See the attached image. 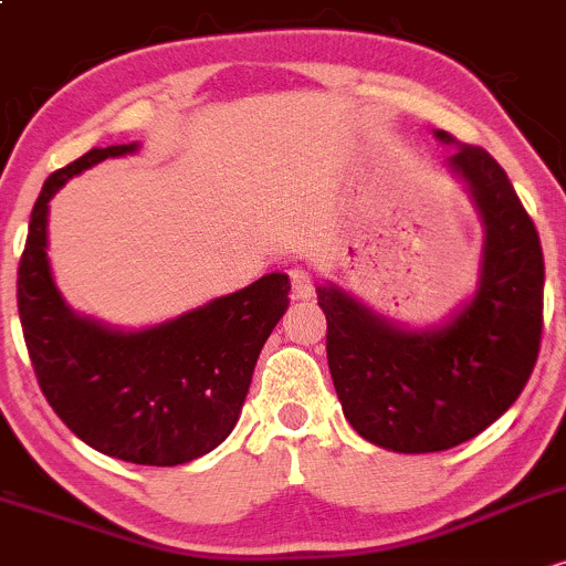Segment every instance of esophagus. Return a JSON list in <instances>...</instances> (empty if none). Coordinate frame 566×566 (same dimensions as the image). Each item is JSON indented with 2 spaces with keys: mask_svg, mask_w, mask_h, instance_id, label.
Wrapping results in <instances>:
<instances>
[{
  "mask_svg": "<svg viewBox=\"0 0 566 566\" xmlns=\"http://www.w3.org/2000/svg\"><path fill=\"white\" fill-rule=\"evenodd\" d=\"M291 291H294L296 300H310L313 296V275L304 266L291 270Z\"/></svg>",
  "mask_w": 566,
  "mask_h": 566,
  "instance_id": "esophagus-1",
  "label": "esophagus"
}]
</instances>
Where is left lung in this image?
I'll return each instance as SVG.
<instances>
[{
    "mask_svg": "<svg viewBox=\"0 0 566 566\" xmlns=\"http://www.w3.org/2000/svg\"><path fill=\"white\" fill-rule=\"evenodd\" d=\"M454 146L443 168L465 184L481 216L475 289L436 323L392 321L336 283L317 285L326 353L355 433L401 454L447 452L505 415L535 368L543 334V249L497 160Z\"/></svg>",
    "mask_w": 566,
    "mask_h": 566,
    "instance_id": "left-lung-1",
    "label": "left lung"
}]
</instances>
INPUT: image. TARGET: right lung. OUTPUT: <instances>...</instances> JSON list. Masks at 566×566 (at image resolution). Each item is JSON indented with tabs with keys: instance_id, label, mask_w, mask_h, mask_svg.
Returning <instances> with one entry per match:
<instances>
[{
	"instance_id": "right-lung-1",
	"label": "right lung",
	"mask_w": 566,
	"mask_h": 566,
	"mask_svg": "<svg viewBox=\"0 0 566 566\" xmlns=\"http://www.w3.org/2000/svg\"><path fill=\"white\" fill-rule=\"evenodd\" d=\"M142 144L91 151L44 181L18 266V313L36 379L74 436L95 452L174 468L213 452L232 433L266 336L289 310V275L149 326H109L63 300L48 256L50 200L74 176Z\"/></svg>"
}]
</instances>
